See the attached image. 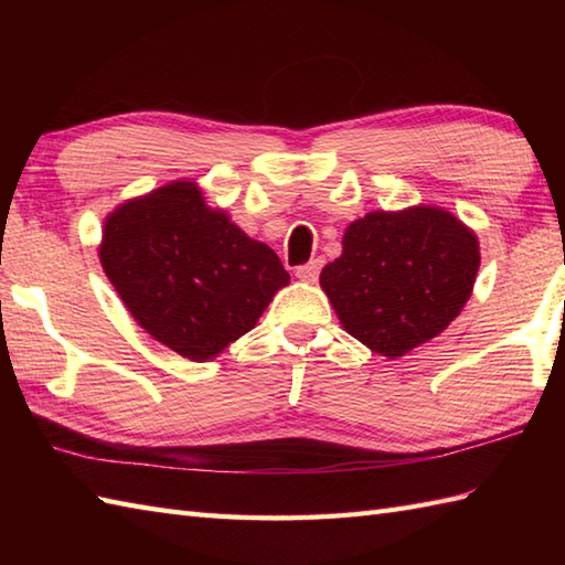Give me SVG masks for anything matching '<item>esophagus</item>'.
Masks as SVG:
<instances>
[{
    "instance_id": "esophagus-1",
    "label": "esophagus",
    "mask_w": 565,
    "mask_h": 565,
    "mask_svg": "<svg viewBox=\"0 0 565 565\" xmlns=\"http://www.w3.org/2000/svg\"><path fill=\"white\" fill-rule=\"evenodd\" d=\"M318 274H320V262L318 259L316 262H308V264H301V267H296L298 279L308 281V284L318 281Z\"/></svg>"
}]
</instances>
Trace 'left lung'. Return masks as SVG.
<instances>
[{"label": "left lung", "mask_w": 565, "mask_h": 565, "mask_svg": "<svg viewBox=\"0 0 565 565\" xmlns=\"http://www.w3.org/2000/svg\"><path fill=\"white\" fill-rule=\"evenodd\" d=\"M478 237L439 206L374 211L350 223L342 255L320 271L342 328L381 356L437 338L471 298Z\"/></svg>", "instance_id": "obj_1"}]
</instances>
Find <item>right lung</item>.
<instances>
[{"label":"right lung","mask_w":565,"mask_h":565,"mask_svg":"<svg viewBox=\"0 0 565 565\" xmlns=\"http://www.w3.org/2000/svg\"><path fill=\"white\" fill-rule=\"evenodd\" d=\"M99 259L138 326L191 362L243 338L291 281L276 252L209 209L194 182L160 186L106 215Z\"/></svg>","instance_id":"right-lung-1"}]
</instances>
